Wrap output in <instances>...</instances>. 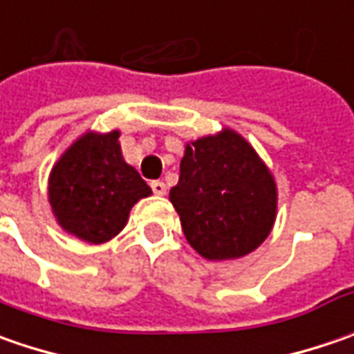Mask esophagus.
<instances>
[{"mask_svg": "<svg viewBox=\"0 0 354 354\" xmlns=\"http://www.w3.org/2000/svg\"><path fill=\"white\" fill-rule=\"evenodd\" d=\"M151 189H153V193L159 195V197H163V195L167 193V187H165L163 181H153V183H151Z\"/></svg>", "mask_w": 354, "mask_h": 354, "instance_id": "obj_1", "label": "esophagus"}]
</instances>
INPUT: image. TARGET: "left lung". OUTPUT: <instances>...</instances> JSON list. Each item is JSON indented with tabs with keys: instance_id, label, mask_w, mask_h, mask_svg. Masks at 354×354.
<instances>
[{
	"instance_id": "left-lung-1",
	"label": "left lung",
	"mask_w": 354,
	"mask_h": 354,
	"mask_svg": "<svg viewBox=\"0 0 354 354\" xmlns=\"http://www.w3.org/2000/svg\"><path fill=\"white\" fill-rule=\"evenodd\" d=\"M169 201L187 242L205 260L223 262L250 254L270 236L278 185L246 138L223 128L185 145Z\"/></svg>"
}]
</instances>
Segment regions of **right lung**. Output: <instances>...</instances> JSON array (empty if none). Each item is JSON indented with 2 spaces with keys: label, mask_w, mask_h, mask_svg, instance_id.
Returning <instances> with one entry per match:
<instances>
[{
  "label": "right lung",
  "mask_w": 354,
  "mask_h": 354,
  "mask_svg": "<svg viewBox=\"0 0 354 354\" xmlns=\"http://www.w3.org/2000/svg\"><path fill=\"white\" fill-rule=\"evenodd\" d=\"M47 195L64 232L104 244L124 230L131 207L149 197L151 189L122 156L120 129H88L53 165Z\"/></svg>",
  "instance_id": "add662e5"
}]
</instances>
